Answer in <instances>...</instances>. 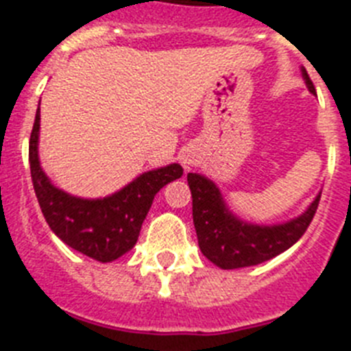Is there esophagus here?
<instances>
[{"label":"esophagus","mask_w":351,"mask_h":351,"mask_svg":"<svg viewBox=\"0 0 351 351\" xmlns=\"http://www.w3.org/2000/svg\"><path fill=\"white\" fill-rule=\"evenodd\" d=\"M195 163H197L195 152H190V150H188V152H182V156H181L182 169L188 172V170H192L193 167H195Z\"/></svg>","instance_id":"1"}]
</instances>
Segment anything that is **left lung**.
Instances as JSON below:
<instances>
[{"mask_svg":"<svg viewBox=\"0 0 351 351\" xmlns=\"http://www.w3.org/2000/svg\"><path fill=\"white\" fill-rule=\"evenodd\" d=\"M308 91L314 84L301 68ZM188 186L192 192L193 226L201 253L221 269H240L258 265L287 251L303 237L319 204L321 192L301 215L282 224H254L240 219L226 204L215 182L202 173H188Z\"/></svg>","mask_w":351,"mask_h":351,"instance_id":"obj_1","label":"left lung"}]
</instances>
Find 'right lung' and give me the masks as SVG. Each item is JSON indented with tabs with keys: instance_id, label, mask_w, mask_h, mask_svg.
I'll return each instance as SVG.
<instances>
[{
	"instance_id": "add662e5",
	"label": "right lung",
	"mask_w": 351,
	"mask_h": 351,
	"mask_svg": "<svg viewBox=\"0 0 351 351\" xmlns=\"http://www.w3.org/2000/svg\"><path fill=\"white\" fill-rule=\"evenodd\" d=\"M39 129L40 109H37L28 159L37 201L51 231L66 245L98 262L123 256L138 242L156 193L182 176L181 165L170 163L140 173L111 195L84 199L57 188L46 176L39 161Z\"/></svg>"
}]
</instances>
